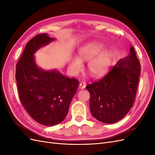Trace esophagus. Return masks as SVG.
I'll return each instance as SVG.
<instances>
[{
    "mask_svg": "<svg viewBox=\"0 0 155 155\" xmlns=\"http://www.w3.org/2000/svg\"><path fill=\"white\" fill-rule=\"evenodd\" d=\"M85 87H86V83H85V82L82 81V82H81L80 83H79V88H80L81 89L85 88Z\"/></svg>",
    "mask_w": 155,
    "mask_h": 155,
    "instance_id": "1",
    "label": "esophagus"
}]
</instances>
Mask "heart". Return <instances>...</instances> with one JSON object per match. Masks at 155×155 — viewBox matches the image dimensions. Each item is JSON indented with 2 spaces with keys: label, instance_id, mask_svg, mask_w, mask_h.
<instances>
[{
  "label": "heart",
  "instance_id": "heart-1",
  "mask_svg": "<svg viewBox=\"0 0 155 155\" xmlns=\"http://www.w3.org/2000/svg\"><path fill=\"white\" fill-rule=\"evenodd\" d=\"M104 49V45L100 43H88L83 46L79 50V57H74L71 59L70 68L76 74L82 68V61L88 63L87 68L91 76L94 78L100 77L105 74L109 70L112 54L109 50L101 51Z\"/></svg>",
  "mask_w": 155,
  "mask_h": 155
}]
</instances>
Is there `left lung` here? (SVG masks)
Here are the masks:
<instances>
[{
  "label": "left lung",
  "mask_w": 155,
  "mask_h": 155,
  "mask_svg": "<svg viewBox=\"0 0 155 155\" xmlns=\"http://www.w3.org/2000/svg\"><path fill=\"white\" fill-rule=\"evenodd\" d=\"M140 64L133 46L128 56L120 59L100 81L88 85L90 110L98 121L114 124L133 106L140 74Z\"/></svg>",
  "instance_id": "1"
}]
</instances>
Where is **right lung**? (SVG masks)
<instances>
[{"mask_svg":"<svg viewBox=\"0 0 155 155\" xmlns=\"http://www.w3.org/2000/svg\"><path fill=\"white\" fill-rule=\"evenodd\" d=\"M47 34L32 38L26 45L16 66V80L22 105L37 122L53 126L67 116L79 81L64 76L57 70L37 66L34 54L54 41Z\"/></svg>","mask_w":155,"mask_h":155,"instance_id":"1","label":"right lung"}]
</instances>
